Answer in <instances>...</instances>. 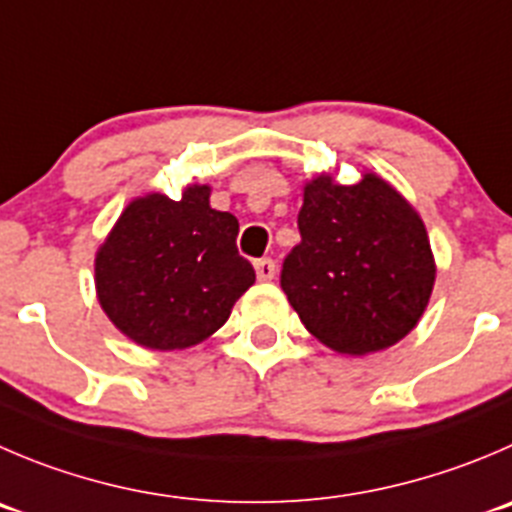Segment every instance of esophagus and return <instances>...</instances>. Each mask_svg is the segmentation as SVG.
<instances>
[{
	"label": "esophagus",
	"mask_w": 512,
	"mask_h": 512,
	"mask_svg": "<svg viewBox=\"0 0 512 512\" xmlns=\"http://www.w3.org/2000/svg\"><path fill=\"white\" fill-rule=\"evenodd\" d=\"M253 269H256V276H259V281H271L276 276L274 259H259L256 264H253Z\"/></svg>",
	"instance_id": "esophagus-1"
}]
</instances>
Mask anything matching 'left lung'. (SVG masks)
Returning a JSON list of instances; mask_svg holds the SVG:
<instances>
[{"label": "left lung", "instance_id": "obj_1", "mask_svg": "<svg viewBox=\"0 0 512 512\" xmlns=\"http://www.w3.org/2000/svg\"><path fill=\"white\" fill-rule=\"evenodd\" d=\"M299 233L281 289L321 344L364 357L415 329L437 266L420 213L397 188L377 173L354 186L319 173L304 186Z\"/></svg>", "mask_w": 512, "mask_h": 512}]
</instances>
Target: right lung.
Here are the masks:
<instances>
[{"label": "right lung", "instance_id": "1", "mask_svg": "<svg viewBox=\"0 0 512 512\" xmlns=\"http://www.w3.org/2000/svg\"><path fill=\"white\" fill-rule=\"evenodd\" d=\"M236 236V216L211 208V186L191 183L180 201L133 198L95 253L102 311L153 352L206 342L256 281Z\"/></svg>", "mask_w": 512, "mask_h": 512}]
</instances>
